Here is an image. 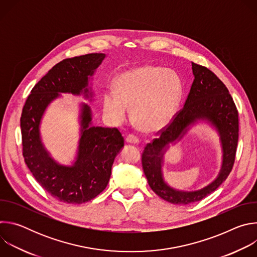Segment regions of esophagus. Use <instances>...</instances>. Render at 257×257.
Wrapping results in <instances>:
<instances>
[{
    "mask_svg": "<svg viewBox=\"0 0 257 257\" xmlns=\"http://www.w3.org/2000/svg\"><path fill=\"white\" fill-rule=\"evenodd\" d=\"M126 142H127V143H131V144H138L139 139H138L137 136H135V135H133V134H129V135H127V137H126Z\"/></svg>",
    "mask_w": 257,
    "mask_h": 257,
    "instance_id": "esophagus-1",
    "label": "esophagus"
}]
</instances>
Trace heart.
Wrapping results in <instances>:
<instances>
[{"instance_id":"1","label":"heart","mask_w":257,"mask_h":257,"mask_svg":"<svg viewBox=\"0 0 257 257\" xmlns=\"http://www.w3.org/2000/svg\"><path fill=\"white\" fill-rule=\"evenodd\" d=\"M182 94L183 81L177 72L144 65L117 77L115 91L107 90L103 95V111L121 123L132 108V120L139 130L159 132L176 117Z\"/></svg>"}]
</instances>
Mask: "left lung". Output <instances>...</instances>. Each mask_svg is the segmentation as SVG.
I'll return each instance as SVG.
<instances>
[{"label": "left lung", "instance_id": "obj_1", "mask_svg": "<svg viewBox=\"0 0 257 257\" xmlns=\"http://www.w3.org/2000/svg\"><path fill=\"white\" fill-rule=\"evenodd\" d=\"M192 71L194 80L184 106L167 128L159 131V138L146 144L141 156L142 169L153 191L168 202L182 205L203 199L227 179L234 166L239 137L238 109L226 85L204 66L192 63ZM197 119L208 120L219 132L223 149L222 169L217 179L200 191H175L162 178L163 153L170 143L179 140Z\"/></svg>", "mask_w": 257, "mask_h": 257}]
</instances>
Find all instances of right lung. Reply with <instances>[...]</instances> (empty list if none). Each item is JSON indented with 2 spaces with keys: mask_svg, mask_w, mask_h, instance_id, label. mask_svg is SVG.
<instances>
[{
  "mask_svg": "<svg viewBox=\"0 0 257 257\" xmlns=\"http://www.w3.org/2000/svg\"><path fill=\"white\" fill-rule=\"evenodd\" d=\"M104 57V54H87L56 64L31 89L22 109L20 127L25 164L41 186L62 202L81 204L102 192L111 178L114 160L124 146L117 128L91 126V111L85 103L81 105L78 154L72 166L56 163L41 139V120L50 102L61 92L91 97L88 79Z\"/></svg>",
  "mask_w": 257,
  "mask_h": 257,
  "instance_id": "1",
  "label": "right lung"
}]
</instances>
